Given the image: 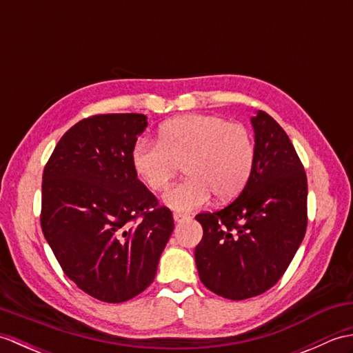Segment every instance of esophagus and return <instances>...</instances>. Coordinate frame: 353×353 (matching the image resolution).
Segmentation results:
<instances>
[{
    "mask_svg": "<svg viewBox=\"0 0 353 353\" xmlns=\"http://www.w3.org/2000/svg\"><path fill=\"white\" fill-rule=\"evenodd\" d=\"M172 219H174V221H176V223H181V221H183V220H188V219H190V215L181 214V212H176L174 215H172Z\"/></svg>",
    "mask_w": 353,
    "mask_h": 353,
    "instance_id": "obj_1",
    "label": "esophagus"
}]
</instances>
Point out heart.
Returning <instances> with one entry per match:
<instances>
[{
    "mask_svg": "<svg viewBox=\"0 0 353 353\" xmlns=\"http://www.w3.org/2000/svg\"><path fill=\"white\" fill-rule=\"evenodd\" d=\"M132 167L150 191L167 190L183 165L186 179L163 196L172 211L205 206L212 194L230 200L244 190L254 165V142L247 127L216 115H183L165 123L157 142L139 139Z\"/></svg>",
    "mask_w": 353,
    "mask_h": 353,
    "instance_id": "obj_1",
    "label": "heart"
}]
</instances>
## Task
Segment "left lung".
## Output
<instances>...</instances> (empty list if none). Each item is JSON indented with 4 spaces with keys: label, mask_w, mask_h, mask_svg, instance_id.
I'll use <instances>...</instances> for the list:
<instances>
[{
    "label": "left lung",
    "mask_w": 353,
    "mask_h": 353,
    "mask_svg": "<svg viewBox=\"0 0 353 353\" xmlns=\"http://www.w3.org/2000/svg\"><path fill=\"white\" fill-rule=\"evenodd\" d=\"M252 125L249 182L226 208L196 215L203 228L194 253L200 281L230 301L272 288L294 258L308 224V182L288 134L262 110Z\"/></svg>",
    "instance_id": "8db88e82"
}]
</instances>
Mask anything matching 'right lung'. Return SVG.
<instances>
[{
	"instance_id": "right-lung-1",
	"label": "right lung",
	"mask_w": 353,
	"mask_h": 353,
	"mask_svg": "<svg viewBox=\"0 0 353 353\" xmlns=\"http://www.w3.org/2000/svg\"><path fill=\"white\" fill-rule=\"evenodd\" d=\"M145 127L142 114L81 119L43 170V236L65 274L101 302L121 303L144 291L174 229L170 209L132 167Z\"/></svg>"
}]
</instances>
